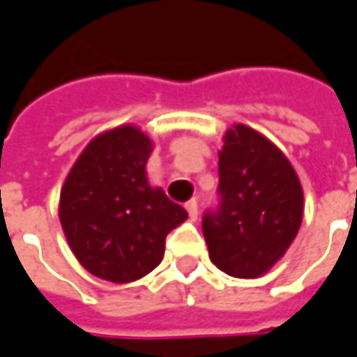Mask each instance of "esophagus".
<instances>
[{
  "label": "esophagus",
  "instance_id": "34e87169",
  "mask_svg": "<svg viewBox=\"0 0 357 357\" xmlns=\"http://www.w3.org/2000/svg\"><path fill=\"white\" fill-rule=\"evenodd\" d=\"M186 211L190 215V219H198V202L196 199H188L186 202Z\"/></svg>",
  "mask_w": 357,
  "mask_h": 357
}]
</instances>
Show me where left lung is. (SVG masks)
Masks as SVG:
<instances>
[{
  "instance_id": "left-lung-1",
  "label": "left lung",
  "mask_w": 357,
  "mask_h": 357,
  "mask_svg": "<svg viewBox=\"0 0 357 357\" xmlns=\"http://www.w3.org/2000/svg\"><path fill=\"white\" fill-rule=\"evenodd\" d=\"M217 198L202 219L211 261L238 279L269 271L296 238L304 213L288 159L259 132L236 125L219 151Z\"/></svg>"
}]
</instances>
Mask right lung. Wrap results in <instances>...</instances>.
<instances>
[{"instance_id": "add662e5", "label": "right lung", "mask_w": 357, "mask_h": 357, "mask_svg": "<svg viewBox=\"0 0 357 357\" xmlns=\"http://www.w3.org/2000/svg\"><path fill=\"white\" fill-rule=\"evenodd\" d=\"M150 153L146 134L119 126L88 144L63 184V232L86 271L100 279L132 282L153 271L167 234L188 217L148 184Z\"/></svg>"}]
</instances>
